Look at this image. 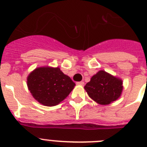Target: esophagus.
<instances>
[{"label": "esophagus", "mask_w": 147, "mask_h": 147, "mask_svg": "<svg viewBox=\"0 0 147 147\" xmlns=\"http://www.w3.org/2000/svg\"><path fill=\"white\" fill-rule=\"evenodd\" d=\"M76 85H84V82H76Z\"/></svg>", "instance_id": "1"}]
</instances>
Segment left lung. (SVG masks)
I'll list each match as a JSON object with an SVG mask.
<instances>
[{"mask_svg":"<svg viewBox=\"0 0 147 147\" xmlns=\"http://www.w3.org/2000/svg\"><path fill=\"white\" fill-rule=\"evenodd\" d=\"M92 99L100 105H109L120 97L123 90L122 81L104 71L92 76L85 86Z\"/></svg>","mask_w":147,"mask_h":147,"instance_id":"8db88e82","label":"left lung"}]
</instances>
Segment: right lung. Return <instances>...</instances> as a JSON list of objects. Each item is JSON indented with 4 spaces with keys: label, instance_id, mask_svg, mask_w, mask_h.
<instances>
[{
    "label": "right lung",
    "instance_id": "obj_1",
    "mask_svg": "<svg viewBox=\"0 0 147 147\" xmlns=\"http://www.w3.org/2000/svg\"><path fill=\"white\" fill-rule=\"evenodd\" d=\"M27 85L35 99L45 106H54L69 95L75 83L59 67L36 68L27 78Z\"/></svg>",
    "mask_w": 147,
    "mask_h": 147
}]
</instances>
